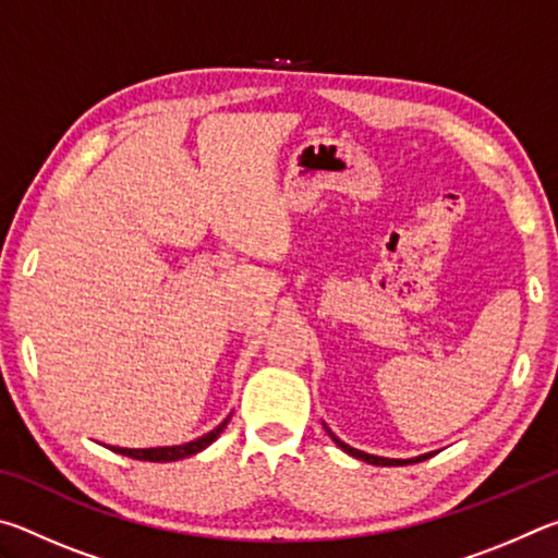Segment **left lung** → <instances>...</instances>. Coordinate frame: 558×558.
<instances>
[{
	"mask_svg": "<svg viewBox=\"0 0 558 558\" xmlns=\"http://www.w3.org/2000/svg\"><path fill=\"white\" fill-rule=\"evenodd\" d=\"M325 426V423H323ZM325 430L329 433V438H332L339 448H342L347 456H352V458H356V460H364V462H369V465H381V468H396V465H411V462H421V460H426V458H430L433 452H426V456H415V458H405V460H399V458H381V456H369V452H364V450H356V448H352V446H347V442H342L339 440L332 430H329L327 426H325Z\"/></svg>",
	"mask_w": 558,
	"mask_h": 558,
	"instance_id": "1",
	"label": "left lung"
}]
</instances>
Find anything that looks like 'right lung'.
Masks as SVG:
<instances>
[{"instance_id": "right-lung-1", "label": "right lung", "mask_w": 558, "mask_h": 558, "mask_svg": "<svg viewBox=\"0 0 558 558\" xmlns=\"http://www.w3.org/2000/svg\"><path fill=\"white\" fill-rule=\"evenodd\" d=\"M229 421H231V415H226V418L214 430L204 433V436L196 438V440L182 442V446H162V448H118V446H108V448L112 452H120V456H128V458H135V460H149V462L182 460V458H189V456H196V452H202L204 448H209L211 442L221 436L223 428L229 426Z\"/></svg>"}]
</instances>
